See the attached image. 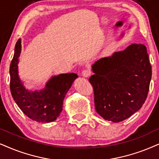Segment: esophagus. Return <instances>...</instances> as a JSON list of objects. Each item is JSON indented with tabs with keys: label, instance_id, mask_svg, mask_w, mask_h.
<instances>
[{
	"label": "esophagus",
	"instance_id": "1",
	"mask_svg": "<svg viewBox=\"0 0 159 159\" xmlns=\"http://www.w3.org/2000/svg\"><path fill=\"white\" fill-rule=\"evenodd\" d=\"M91 75V71L89 70H84L82 71V75L85 78H88L89 76Z\"/></svg>",
	"mask_w": 159,
	"mask_h": 159
}]
</instances>
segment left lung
I'll return each mask as SVG.
<instances>
[{
	"label": "left lung",
	"instance_id": "1",
	"mask_svg": "<svg viewBox=\"0 0 159 159\" xmlns=\"http://www.w3.org/2000/svg\"><path fill=\"white\" fill-rule=\"evenodd\" d=\"M89 81L96 111L104 120L119 122L139 110L149 91L152 68L147 48L132 44L94 65Z\"/></svg>",
	"mask_w": 159,
	"mask_h": 159
}]
</instances>
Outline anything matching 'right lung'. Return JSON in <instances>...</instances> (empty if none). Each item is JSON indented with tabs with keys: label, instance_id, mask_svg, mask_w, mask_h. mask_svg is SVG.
<instances>
[{
	"label": "right lung",
	"instance_id": "add662e5",
	"mask_svg": "<svg viewBox=\"0 0 159 159\" xmlns=\"http://www.w3.org/2000/svg\"><path fill=\"white\" fill-rule=\"evenodd\" d=\"M21 39L17 40L9 67L10 89L18 107L28 117L38 122H51L57 119L63 107V100L73 81L75 73L53 76L43 89H27L18 75V62L21 53Z\"/></svg>",
	"mask_w": 159,
	"mask_h": 159
}]
</instances>
